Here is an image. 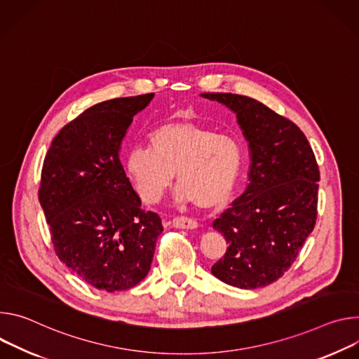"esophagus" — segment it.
Returning <instances> with one entry per match:
<instances>
[{
	"mask_svg": "<svg viewBox=\"0 0 359 359\" xmlns=\"http://www.w3.org/2000/svg\"><path fill=\"white\" fill-rule=\"evenodd\" d=\"M172 226L180 228V229H194L198 226V222L188 217H175L172 219Z\"/></svg>",
	"mask_w": 359,
	"mask_h": 359,
	"instance_id": "esophagus-1",
	"label": "esophagus"
}]
</instances>
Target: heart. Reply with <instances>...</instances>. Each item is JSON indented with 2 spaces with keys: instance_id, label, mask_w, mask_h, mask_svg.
Masks as SVG:
<instances>
[{
  "instance_id": "b5f03b06",
  "label": "heart",
  "mask_w": 359,
  "mask_h": 359,
  "mask_svg": "<svg viewBox=\"0 0 359 359\" xmlns=\"http://www.w3.org/2000/svg\"><path fill=\"white\" fill-rule=\"evenodd\" d=\"M148 147L134 148L126 161L127 174L147 204L161 200L175 174L180 203L204 210L222 207L243 170V147L233 137L185 119L154 128Z\"/></svg>"
}]
</instances>
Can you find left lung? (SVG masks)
<instances>
[{
    "mask_svg": "<svg viewBox=\"0 0 359 359\" xmlns=\"http://www.w3.org/2000/svg\"><path fill=\"white\" fill-rule=\"evenodd\" d=\"M201 95L236 112L251 151L245 192L212 224L228 248L211 272L236 288H262L291 268L315 226L320 168L291 119L245 95Z\"/></svg>",
    "mask_w": 359,
    "mask_h": 359,
    "instance_id": "1",
    "label": "left lung"
}]
</instances>
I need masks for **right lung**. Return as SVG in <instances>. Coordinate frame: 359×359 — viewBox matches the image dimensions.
Returning <instances> with one entry per match:
<instances>
[{
  "label": "right lung",
  "mask_w": 359,
  "mask_h": 359,
  "mask_svg": "<svg viewBox=\"0 0 359 359\" xmlns=\"http://www.w3.org/2000/svg\"><path fill=\"white\" fill-rule=\"evenodd\" d=\"M154 94L95 104L64 126L46 155L38 200L51 243L83 281L126 291L147 276L161 218L141 208L119 161V147L137 112Z\"/></svg>",
  "instance_id": "add662e5"
}]
</instances>
